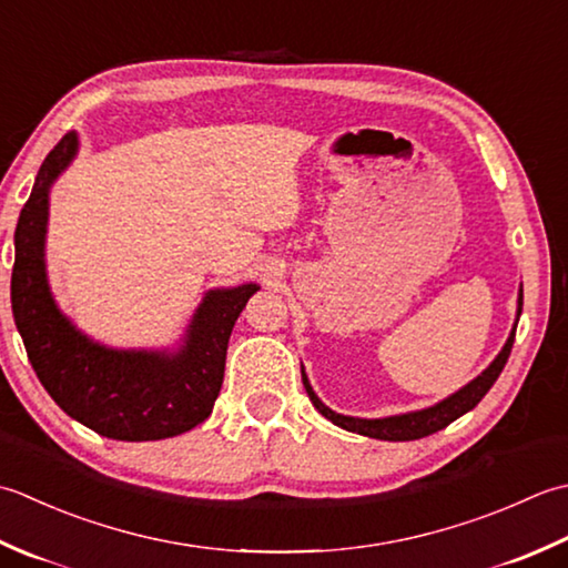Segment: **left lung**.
<instances>
[{
	"instance_id": "obj_1",
	"label": "left lung",
	"mask_w": 568,
	"mask_h": 568,
	"mask_svg": "<svg viewBox=\"0 0 568 568\" xmlns=\"http://www.w3.org/2000/svg\"><path fill=\"white\" fill-rule=\"evenodd\" d=\"M519 314H523V286H519V294H517L515 326H513L510 335H507L503 351L495 355V361L488 367H485L476 379H470L466 387H460L458 392H454V395H448L446 399L436 402L434 407L416 409V412H404V414H392V416H382V419H363V416L338 414V412H333L331 407H326V404L318 399L314 387H311L304 365H301V379H304V387L308 392V399L318 409V414L326 416V419L333 422L335 426H341V429L353 432V434H361V436H369V438H379V442H414V438H424V436L446 429L450 422H456L458 416L470 412L485 395H488V389L495 385V379L500 377L503 367L507 363V357H510Z\"/></svg>"
}]
</instances>
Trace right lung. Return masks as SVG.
Wrapping results in <instances>:
<instances>
[{
  "label": "right lung",
  "instance_id": "right-lung-1",
  "mask_svg": "<svg viewBox=\"0 0 568 568\" xmlns=\"http://www.w3.org/2000/svg\"><path fill=\"white\" fill-rule=\"evenodd\" d=\"M78 132L58 142L33 181L14 233L11 311L33 373L68 416L114 442H159L213 412L227 341L260 284L207 288L173 348H110L58 308L45 272L51 189L78 156Z\"/></svg>",
  "mask_w": 568,
  "mask_h": 568
}]
</instances>
